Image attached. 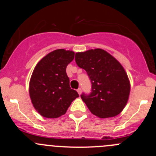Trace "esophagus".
<instances>
[{"mask_svg": "<svg viewBox=\"0 0 156 156\" xmlns=\"http://www.w3.org/2000/svg\"><path fill=\"white\" fill-rule=\"evenodd\" d=\"M77 92L78 93V94H79V95H81V88H78V89L77 90Z\"/></svg>", "mask_w": 156, "mask_h": 156, "instance_id": "esophagus-1", "label": "esophagus"}]
</instances>
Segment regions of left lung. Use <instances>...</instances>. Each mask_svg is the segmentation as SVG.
I'll use <instances>...</instances> for the list:
<instances>
[{
    "mask_svg": "<svg viewBox=\"0 0 156 156\" xmlns=\"http://www.w3.org/2000/svg\"><path fill=\"white\" fill-rule=\"evenodd\" d=\"M75 62L87 72L92 84L90 94L81 96L90 112L100 119L115 117L122 112L130 90V81L122 64L100 48L78 52Z\"/></svg>",
    "mask_w": 156,
    "mask_h": 156,
    "instance_id": "1",
    "label": "left lung"
}]
</instances>
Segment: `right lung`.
<instances>
[{
  "instance_id": "add662e5",
  "label": "right lung",
  "mask_w": 156,
  "mask_h": 156,
  "mask_svg": "<svg viewBox=\"0 0 156 156\" xmlns=\"http://www.w3.org/2000/svg\"><path fill=\"white\" fill-rule=\"evenodd\" d=\"M75 52L58 49L42 58L34 67L29 81V96L36 111L44 118L56 119L66 112L79 97L69 86L67 66Z\"/></svg>"
}]
</instances>
